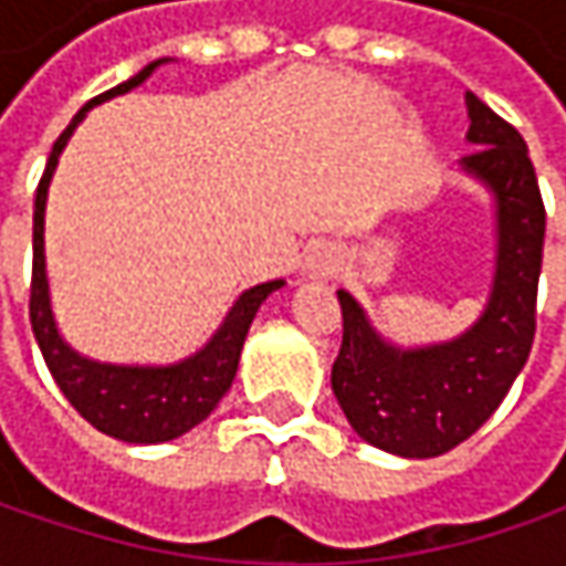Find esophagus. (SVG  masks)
I'll return each mask as SVG.
<instances>
[{
  "mask_svg": "<svg viewBox=\"0 0 566 566\" xmlns=\"http://www.w3.org/2000/svg\"><path fill=\"white\" fill-rule=\"evenodd\" d=\"M334 268H337V258L334 254H317V258H312V273L315 276H327V273H334Z\"/></svg>",
  "mask_w": 566,
  "mask_h": 566,
  "instance_id": "1",
  "label": "esophagus"
}]
</instances>
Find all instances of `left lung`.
Returning <instances> with one entry per match:
<instances>
[{
	"instance_id": "left-lung-1",
	"label": "left lung",
	"mask_w": 566,
	"mask_h": 566,
	"mask_svg": "<svg viewBox=\"0 0 566 566\" xmlns=\"http://www.w3.org/2000/svg\"><path fill=\"white\" fill-rule=\"evenodd\" d=\"M463 157L497 198V271L489 308L460 339L402 353L368 327L356 298L337 290L343 312L331 384L349 424L368 444L400 457H441L489 422L530 359L545 245V205L523 135L467 94Z\"/></svg>"
}]
</instances>
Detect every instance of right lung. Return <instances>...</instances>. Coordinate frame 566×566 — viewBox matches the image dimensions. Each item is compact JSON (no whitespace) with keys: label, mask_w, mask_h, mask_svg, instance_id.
<instances>
[{"label":"right lung","mask_w":566,"mask_h":566,"mask_svg":"<svg viewBox=\"0 0 566 566\" xmlns=\"http://www.w3.org/2000/svg\"><path fill=\"white\" fill-rule=\"evenodd\" d=\"M160 62L144 65L135 77L125 84L94 97L69 128L55 138L53 154L46 160V169L40 176L36 198H33V268H31V327L36 346L43 353V361L50 375L65 394V400L75 406L77 412L94 424L103 434H113L128 444H160L186 434L188 428L205 422L213 412V406L223 400L229 384L235 378L242 343L249 334L254 312L261 302L283 286V280L261 283L249 293L239 295L232 312L223 321V327L213 334L205 349L191 359L169 365V368H125V365H99L72 353L59 331H55L53 312H50V293H46V264H43V207H46V188L53 179L55 160L75 125L84 119V113L106 97L125 94L138 87L144 77L150 75Z\"/></svg>","instance_id":"add662e5"}]
</instances>
